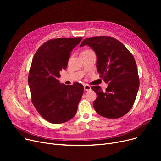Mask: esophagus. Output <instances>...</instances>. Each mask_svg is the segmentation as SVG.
<instances>
[{"label":"esophagus","instance_id":"obj_1","mask_svg":"<svg viewBox=\"0 0 161 161\" xmlns=\"http://www.w3.org/2000/svg\"><path fill=\"white\" fill-rule=\"evenodd\" d=\"M91 89V87L87 85V84H86V85H84V90H85L86 91H90Z\"/></svg>","mask_w":161,"mask_h":161}]
</instances>
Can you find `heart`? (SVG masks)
Returning a JSON list of instances; mask_svg holds the SVG:
<instances>
[{"mask_svg": "<svg viewBox=\"0 0 161 161\" xmlns=\"http://www.w3.org/2000/svg\"><path fill=\"white\" fill-rule=\"evenodd\" d=\"M92 52V50L89 49H86V50L83 51V52H82L81 53H87V52Z\"/></svg>", "mask_w": 161, "mask_h": 161, "instance_id": "obj_1", "label": "heart"}]
</instances>
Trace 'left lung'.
Wrapping results in <instances>:
<instances>
[{"instance_id": "1", "label": "left lung", "mask_w": 161, "mask_h": 161, "mask_svg": "<svg viewBox=\"0 0 161 161\" xmlns=\"http://www.w3.org/2000/svg\"><path fill=\"white\" fill-rule=\"evenodd\" d=\"M84 45L95 52L100 77L108 83L104 92L99 86L91 87L97 94L93 103L95 111L109 119L123 117L132 108L140 85L132 54L120 41L110 36L84 39L80 47Z\"/></svg>"}]
</instances>
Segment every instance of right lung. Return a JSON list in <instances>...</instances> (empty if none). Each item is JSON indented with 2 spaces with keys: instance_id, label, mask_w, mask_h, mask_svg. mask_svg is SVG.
<instances>
[{
  "instance_id": "1",
  "label": "right lung",
  "mask_w": 161,
  "mask_h": 161,
  "mask_svg": "<svg viewBox=\"0 0 161 161\" xmlns=\"http://www.w3.org/2000/svg\"><path fill=\"white\" fill-rule=\"evenodd\" d=\"M78 38L51 39L42 44L33 57L28 82L32 103L39 114L49 123H63L77 112L83 95L82 84H61L59 72L66 69L72 50L81 40Z\"/></svg>"
}]
</instances>
